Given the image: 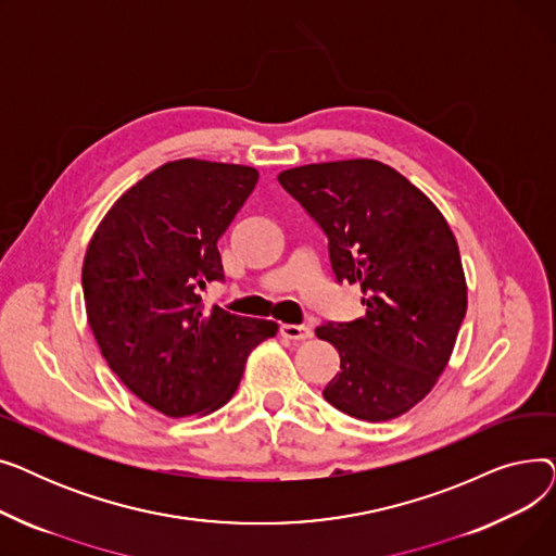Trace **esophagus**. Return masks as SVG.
<instances>
[{"instance_id": "esophagus-1", "label": "esophagus", "mask_w": 556, "mask_h": 556, "mask_svg": "<svg viewBox=\"0 0 556 556\" xmlns=\"http://www.w3.org/2000/svg\"><path fill=\"white\" fill-rule=\"evenodd\" d=\"M281 336L288 340H308L313 331L304 325H281Z\"/></svg>"}]
</instances>
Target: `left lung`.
Masks as SVG:
<instances>
[{
    "label": "left lung",
    "instance_id": "8db88e82",
    "mask_svg": "<svg viewBox=\"0 0 556 556\" xmlns=\"http://www.w3.org/2000/svg\"><path fill=\"white\" fill-rule=\"evenodd\" d=\"M277 180L325 231L336 281L363 293V317L315 329L340 356L323 396L363 421L407 413L444 371L466 313L459 248L446 218L376 160L306 164Z\"/></svg>",
    "mask_w": 556,
    "mask_h": 556
}]
</instances>
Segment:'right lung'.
Instances as JSON below:
<instances>
[{
  "mask_svg": "<svg viewBox=\"0 0 556 556\" xmlns=\"http://www.w3.org/2000/svg\"><path fill=\"white\" fill-rule=\"evenodd\" d=\"M252 166L168 162L101 220L83 261L87 323L110 369L166 417L212 413L237 392L248 354L277 333L200 290L225 281L218 239L254 191Z\"/></svg>",
  "mask_w": 556,
  "mask_h": 556,
  "instance_id": "1",
  "label": "right lung"
}]
</instances>
